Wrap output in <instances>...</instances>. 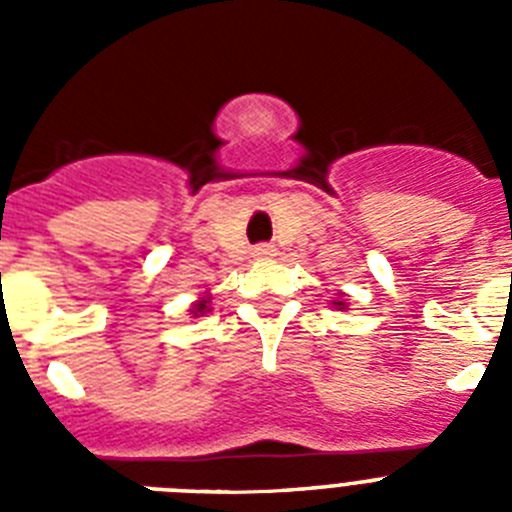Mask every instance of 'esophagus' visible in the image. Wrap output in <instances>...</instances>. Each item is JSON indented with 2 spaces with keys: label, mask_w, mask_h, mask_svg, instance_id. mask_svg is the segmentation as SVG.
Masks as SVG:
<instances>
[{
  "label": "esophagus",
  "mask_w": 512,
  "mask_h": 512,
  "mask_svg": "<svg viewBox=\"0 0 512 512\" xmlns=\"http://www.w3.org/2000/svg\"><path fill=\"white\" fill-rule=\"evenodd\" d=\"M253 256H256V259H271V256H274V246H259L253 251Z\"/></svg>",
  "instance_id": "esophagus-1"
}]
</instances>
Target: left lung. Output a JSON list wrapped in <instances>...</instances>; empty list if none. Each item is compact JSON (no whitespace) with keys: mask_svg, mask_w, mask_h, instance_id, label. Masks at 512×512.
I'll return each mask as SVG.
<instances>
[{"mask_svg":"<svg viewBox=\"0 0 512 512\" xmlns=\"http://www.w3.org/2000/svg\"><path fill=\"white\" fill-rule=\"evenodd\" d=\"M333 305H336L338 310H346V302H343V297H338V300H333Z\"/></svg>","mask_w":512,"mask_h":512,"instance_id":"obj_1","label":"left lung"}]
</instances>
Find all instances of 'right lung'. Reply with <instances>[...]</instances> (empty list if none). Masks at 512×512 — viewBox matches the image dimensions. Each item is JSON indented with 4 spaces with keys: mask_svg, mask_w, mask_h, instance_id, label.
Masks as SVG:
<instances>
[{
    "mask_svg": "<svg viewBox=\"0 0 512 512\" xmlns=\"http://www.w3.org/2000/svg\"><path fill=\"white\" fill-rule=\"evenodd\" d=\"M207 302H210V300H207V297H202V300L194 302V305H192V315H194V318H200V315H205V312H207Z\"/></svg>",
    "mask_w": 512,
    "mask_h": 512,
    "instance_id": "right-lung-1",
    "label": "right lung"
}]
</instances>
